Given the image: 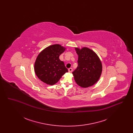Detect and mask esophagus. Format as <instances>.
Masks as SVG:
<instances>
[{"mask_svg": "<svg viewBox=\"0 0 133 133\" xmlns=\"http://www.w3.org/2000/svg\"><path fill=\"white\" fill-rule=\"evenodd\" d=\"M68 71H69V72L71 73V72H72L73 69H72V68H70L68 69Z\"/></svg>", "mask_w": 133, "mask_h": 133, "instance_id": "1", "label": "esophagus"}]
</instances>
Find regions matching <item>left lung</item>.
Here are the masks:
<instances>
[{"label":"left lung","instance_id":"8db88e82","mask_svg":"<svg viewBox=\"0 0 133 133\" xmlns=\"http://www.w3.org/2000/svg\"><path fill=\"white\" fill-rule=\"evenodd\" d=\"M75 50L78 55V66L72 72L75 82L84 88L91 86L101 75V62L95 52L87 47L76 48Z\"/></svg>","mask_w":133,"mask_h":133}]
</instances>
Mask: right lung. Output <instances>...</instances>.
Instances as JSON below:
<instances>
[{
  "mask_svg": "<svg viewBox=\"0 0 133 133\" xmlns=\"http://www.w3.org/2000/svg\"><path fill=\"white\" fill-rule=\"evenodd\" d=\"M65 48L59 44L51 45L41 51L36 58L34 70L38 78L49 85H54L68 72L59 56Z\"/></svg>",
  "mask_w": 133,
  "mask_h": 133,
  "instance_id": "1",
  "label": "right lung"
}]
</instances>
